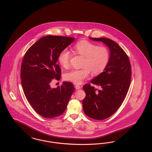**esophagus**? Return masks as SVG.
<instances>
[{
	"label": "esophagus",
	"mask_w": 152,
	"mask_h": 152,
	"mask_svg": "<svg viewBox=\"0 0 152 152\" xmlns=\"http://www.w3.org/2000/svg\"><path fill=\"white\" fill-rule=\"evenodd\" d=\"M75 88H76V90H79V89H81V86H78V85H76V86H75Z\"/></svg>",
	"instance_id": "1"
}]
</instances>
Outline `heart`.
I'll return each mask as SVG.
<instances>
[{"instance_id":"1","label":"heart","mask_w":152,"mask_h":152,"mask_svg":"<svg viewBox=\"0 0 152 152\" xmlns=\"http://www.w3.org/2000/svg\"><path fill=\"white\" fill-rule=\"evenodd\" d=\"M74 52L84 57L83 67L80 69H72L66 73L64 79L73 84L79 85L88 77L89 72L97 75L106 68L110 60L108 49L104 46H98L91 42L83 40L76 42L73 47ZM71 53L64 49L59 53L58 60L64 68L69 65Z\"/></svg>"}]
</instances>
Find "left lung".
I'll list each match as a JSON object with an SVG mask.
<instances>
[{"label":"left lung","instance_id":"left-lung-1","mask_svg":"<svg viewBox=\"0 0 152 152\" xmlns=\"http://www.w3.org/2000/svg\"><path fill=\"white\" fill-rule=\"evenodd\" d=\"M90 39L103 42L110 51L106 68L90 81L101 89H95L90 84L83 86L86 93L83 100L85 115L95 120H102L113 115L125 99L131 82V64L125 51L112 40L105 37Z\"/></svg>","mask_w":152,"mask_h":152}]
</instances>
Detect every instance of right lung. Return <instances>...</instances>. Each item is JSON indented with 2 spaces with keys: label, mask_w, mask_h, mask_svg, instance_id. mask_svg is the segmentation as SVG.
Here are the masks:
<instances>
[{
  "label": "right lung",
  "mask_w": 152,
  "mask_h": 152,
  "mask_svg": "<svg viewBox=\"0 0 152 152\" xmlns=\"http://www.w3.org/2000/svg\"><path fill=\"white\" fill-rule=\"evenodd\" d=\"M74 37L46 36L27 50L22 60L21 84L27 100L42 117L52 118L65 111L75 88L65 81L52 88L53 80H59L61 70L57 64L59 53L74 41Z\"/></svg>",
  "instance_id": "obj_1"
}]
</instances>
